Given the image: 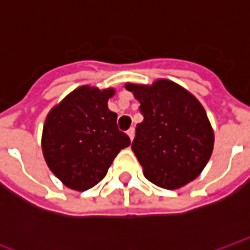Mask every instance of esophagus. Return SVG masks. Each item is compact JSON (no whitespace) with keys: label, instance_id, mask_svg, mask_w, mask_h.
<instances>
[{"label":"esophagus","instance_id":"1","mask_svg":"<svg viewBox=\"0 0 250 250\" xmlns=\"http://www.w3.org/2000/svg\"><path fill=\"white\" fill-rule=\"evenodd\" d=\"M127 135L130 136V139L132 141L134 139V136H135V130H134V127H131L130 130L127 131Z\"/></svg>","mask_w":250,"mask_h":250}]
</instances>
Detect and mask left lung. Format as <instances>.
I'll list each match as a JSON object with an SVG mask.
<instances>
[{"label":"left lung","instance_id":"1","mask_svg":"<svg viewBox=\"0 0 250 250\" xmlns=\"http://www.w3.org/2000/svg\"><path fill=\"white\" fill-rule=\"evenodd\" d=\"M141 103L132 151L143 174L159 188H184L202 173L214 147V131L199 100L167 79L152 84L125 83Z\"/></svg>","mask_w":250,"mask_h":250}]
</instances>
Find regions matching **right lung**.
<instances>
[{"label":"right lung","mask_w":250,"mask_h":250,"mask_svg":"<svg viewBox=\"0 0 250 250\" xmlns=\"http://www.w3.org/2000/svg\"><path fill=\"white\" fill-rule=\"evenodd\" d=\"M114 88L82 85L68 93L48 112L41 148L48 167L66 188L84 191L105 177L130 138L116 125L108 109Z\"/></svg>","instance_id":"obj_1"}]
</instances>
